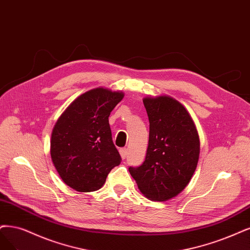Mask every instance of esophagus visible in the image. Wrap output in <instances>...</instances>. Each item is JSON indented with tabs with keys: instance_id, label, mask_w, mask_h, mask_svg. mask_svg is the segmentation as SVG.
<instances>
[{
	"instance_id": "esophagus-1",
	"label": "esophagus",
	"mask_w": 250,
	"mask_h": 250,
	"mask_svg": "<svg viewBox=\"0 0 250 250\" xmlns=\"http://www.w3.org/2000/svg\"><path fill=\"white\" fill-rule=\"evenodd\" d=\"M119 152H120V155H122L123 159L126 158V155H127V149L126 148H120Z\"/></svg>"
}]
</instances>
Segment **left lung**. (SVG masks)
<instances>
[{
    "instance_id": "obj_1",
    "label": "left lung",
    "mask_w": 250,
    "mask_h": 250,
    "mask_svg": "<svg viewBox=\"0 0 250 250\" xmlns=\"http://www.w3.org/2000/svg\"><path fill=\"white\" fill-rule=\"evenodd\" d=\"M143 104L149 120L148 147L143 164L128 171L147 198L166 201L176 197L192 177L199 161V136L176 100L145 98Z\"/></svg>"
}]
</instances>
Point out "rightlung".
Segmentation results:
<instances>
[{"instance_id": "right-lung-1", "label": "right lung", "mask_w": 250, "mask_h": 250, "mask_svg": "<svg viewBox=\"0 0 250 250\" xmlns=\"http://www.w3.org/2000/svg\"><path fill=\"white\" fill-rule=\"evenodd\" d=\"M123 92L95 88L81 95L55 124L50 142L54 167L62 181L77 191H95L122 162L109 115Z\"/></svg>"}]
</instances>
